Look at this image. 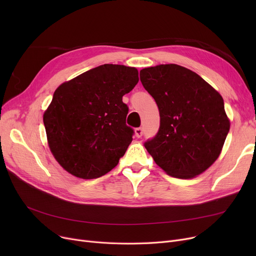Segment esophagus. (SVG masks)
Wrapping results in <instances>:
<instances>
[{
	"label": "esophagus",
	"mask_w": 256,
	"mask_h": 256,
	"mask_svg": "<svg viewBox=\"0 0 256 256\" xmlns=\"http://www.w3.org/2000/svg\"><path fill=\"white\" fill-rule=\"evenodd\" d=\"M143 135V128H135V136L137 138H141Z\"/></svg>",
	"instance_id": "esophagus-1"
}]
</instances>
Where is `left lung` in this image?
I'll return each mask as SVG.
<instances>
[{
	"label": "left lung",
	"instance_id": "1",
	"mask_svg": "<svg viewBox=\"0 0 256 256\" xmlns=\"http://www.w3.org/2000/svg\"><path fill=\"white\" fill-rule=\"evenodd\" d=\"M140 80L160 118L158 134L145 148L168 176L184 180L200 176L216 162L230 132L221 94L178 64L143 68Z\"/></svg>",
	"mask_w": 256,
	"mask_h": 256
}]
</instances>
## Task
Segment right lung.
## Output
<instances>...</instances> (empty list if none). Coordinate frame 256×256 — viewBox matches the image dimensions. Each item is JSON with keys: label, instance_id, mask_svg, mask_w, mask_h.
<instances>
[{"label": "right lung", "instance_id": "right-lung-1", "mask_svg": "<svg viewBox=\"0 0 256 256\" xmlns=\"http://www.w3.org/2000/svg\"><path fill=\"white\" fill-rule=\"evenodd\" d=\"M135 67L104 64L61 84L44 114L50 150L72 176L91 180L117 166L132 138L122 96L139 82Z\"/></svg>", "mask_w": 256, "mask_h": 256}]
</instances>
